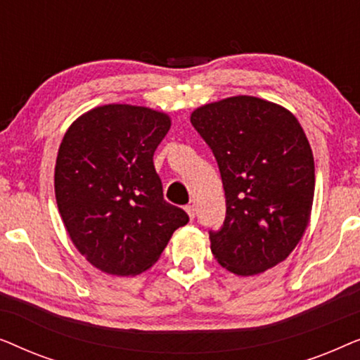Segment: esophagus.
<instances>
[{
    "label": "esophagus",
    "mask_w": 360,
    "mask_h": 360,
    "mask_svg": "<svg viewBox=\"0 0 360 360\" xmlns=\"http://www.w3.org/2000/svg\"><path fill=\"white\" fill-rule=\"evenodd\" d=\"M185 210H186V213H188L190 219H193L195 218V205H188Z\"/></svg>",
    "instance_id": "34e87169"
}]
</instances>
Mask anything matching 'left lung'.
Returning a JSON list of instances; mask_svg holds the SVG:
<instances>
[{
    "label": "left lung",
    "mask_w": 360,
    "mask_h": 360,
    "mask_svg": "<svg viewBox=\"0 0 360 360\" xmlns=\"http://www.w3.org/2000/svg\"><path fill=\"white\" fill-rule=\"evenodd\" d=\"M190 121L213 150L226 195L211 252L244 277L282 262L307 229L314 195L313 152L298 120L275 103L233 96Z\"/></svg>",
    "instance_id": "obj_1"
}]
</instances>
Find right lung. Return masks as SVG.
<instances>
[{"mask_svg": "<svg viewBox=\"0 0 360 360\" xmlns=\"http://www.w3.org/2000/svg\"><path fill=\"white\" fill-rule=\"evenodd\" d=\"M170 117L144 106L106 105L78 117L63 136L56 198L68 236L96 269L144 272L188 214L164 200L154 152Z\"/></svg>", "mask_w": 360, "mask_h": 360, "instance_id": "add662e5", "label": "right lung"}]
</instances>
